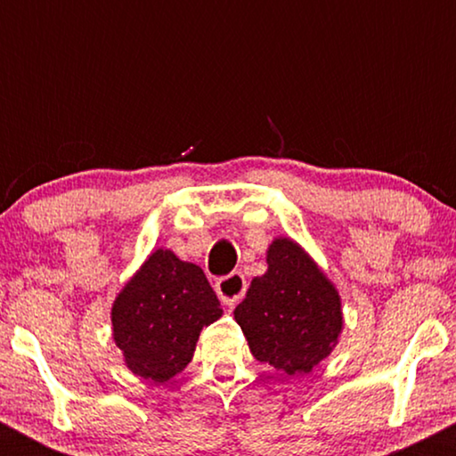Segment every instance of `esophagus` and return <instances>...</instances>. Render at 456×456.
I'll list each match as a JSON object with an SVG mask.
<instances>
[{"mask_svg":"<svg viewBox=\"0 0 456 456\" xmlns=\"http://www.w3.org/2000/svg\"><path fill=\"white\" fill-rule=\"evenodd\" d=\"M246 291V279L242 272H232V274L223 276V279L216 281V294L224 305H235L244 297Z\"/></svg>","mask_w":456,"mask_h":456,"instance_id":"1","label":"esophagus"}]
</instances>
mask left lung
Masks as SVG:
<instances>
[{"label":"left lung","instance_id":"8db88e82","mask_svg":"<svg viewBox=\"0 0 456 456\" xmlns=\"http://www.w3.org/2000/svg\"><path fill=\"white\" fill-rule=\"evenodd\" d=\"M233 315L255 358L287 375L311 373L343 328L337 289L287 238L272 242L268 272L253 279Z\"/></svg>","mask_w":456,"mask_h":456}]
</instances>
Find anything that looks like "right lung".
<instances>
[{"instance_id": "add662e5", "label": "right lung", "mask_w": 456, "mask_h": 456, "mask_svg": "<svg viewBox=\"0 0 456 456\" xmlns=\"http://www.w3.org/2000/svg\"><path fill=\"white\" fill-rule=\"evenodd\" d=\"M221 315L203 270L156 250L115 300L113 338L134 375L162 384L191 362L201 328Z\"/></svg>"}]
</instances>
